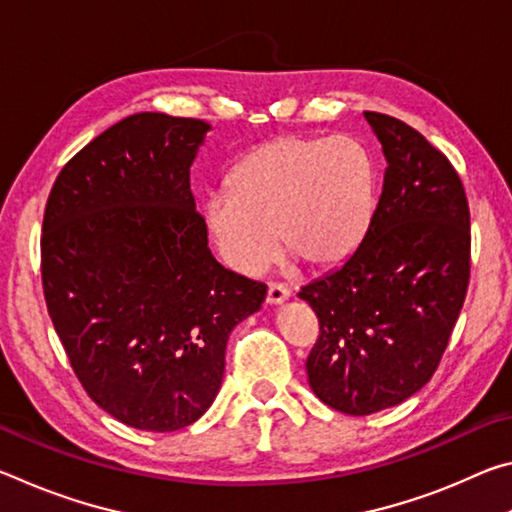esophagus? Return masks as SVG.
<instances>
[{
	"instance_id": "obj_1",
	"label": "esophagus",
	"mask_w": 512,
	"mask_h": 512,
	"mask_svg": "<svg viewBox=\"0 0 512 512\" xmlns=\"http://www.w3.org/2000/svg\"><path fill=\"white\" fill-rule=\"evenodd\" d=\"M289 298V289L284 284H268V293H266V302L268 305H282L284 300Z\"/></svg>"
}]
</instances>
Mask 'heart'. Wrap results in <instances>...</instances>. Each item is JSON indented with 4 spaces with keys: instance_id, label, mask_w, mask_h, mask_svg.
Here are the masks:
<instances>
[{
    "instance_id": "heart-1",
    "label": "heart",
    "mask_w": 512,
    "mask_h": 512,
    "mask_svg": "<svg viewBox=\"0 0 512 512\" xmlns=\"http://www.w3.org/2000/svg\"><path fill=\"white\" fill-rule=\"evenodd\" d=\"M230 192L212 194L205 221L232 271L257 275L282 248L309 268L343 262L368 228L375 167L352 137L284 135L232 169Z\"/></svg>"
}]
</instances>
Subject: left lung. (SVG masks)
Segmentation results:
<instances>
[{
	"mask_svg": "<svg viewBox=\"0 0 512 512\" xmlns=\"http://www.w3.org/2000/svg\"><path fill=\"white\" fill-rule=\"evenodd\" d=\"M386 158L359 248L298 293L320 336L311 391L370 415L409 400L436 372L470 284V207L456 169L404 121L363 112Z\"/></svg>",
	"mask_w": 512,
	"mask_h": 512,
	"instance_id": "1",
	"label": "left lung"
}]
</instances>
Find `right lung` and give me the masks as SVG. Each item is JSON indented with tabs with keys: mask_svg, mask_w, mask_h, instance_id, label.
<instances>
[{
	"mask_svg": "<svg viewBox=\"0 0 512 512\" xmlns=\"http://www.w3.org/2000/svg\"><path fill=\"white\" fill-rule=\"evenodd\" d=\"M210 124L137 112L58 173L42 221V289L76 377L112 418L189 427L210 409L225 345L266 284L207 248L189 169Z\"/></svg>",
	"mask_w": 512,
	"mask_h": 512,
	"instance_id": "add662e5",
	"label": "right lung"
}]
</instances>
